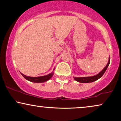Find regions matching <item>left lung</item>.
Here are the masks:
<instances>
[{
	"instance_id": "left-lung-1",
	"label": "left lung",
	"mask_w": 121,
	"mask_h": 121,
	"mask_svg": "<svg viewBox=\"0 0 121 121\" xmlns=\"http://www.w3.org/2000/svg\"><path fill=\"white\" fill-rule=\"evenodd\" d=\"M110 58L109 57V59H108V61L107 65L105 66L104 69L103 70H102L100 73H99L98 74L96 75L91 76V77H74V79L76 80V81L80 83H91L93 82L96 80L99 79V78H101L102 76H103V74H104L105 71H106L107 69H108V65L110 64Z\"/></svg>"
}]
</instances>
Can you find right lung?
Segmentation results:
<instances>
[{"label":"right lung","mask_w":121,"mask_h":121,"mask_svg":"<svg viewBox=\"0 0 121 121\" xmlns=\"http://www.w3.org/2000/svg\"><path fill=\"white\" fill-rule=\"evenodd\" d=\"M53 73H54L53 72H52L51 73L47 74V75H45V76H40V77H29V76L24 75V74L21 73V74L22 75L23 77H24L25 79H27V81H29L34 83H43V82H47L52 77V76H53Z\"/></svg>","instance_id":"right-lung-1"}]
</instances>
